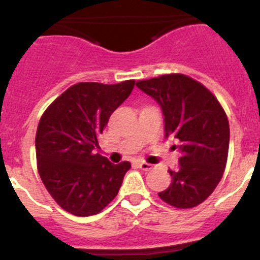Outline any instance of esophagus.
<instances>
[{
  "label": "esophagus",
  "instance_id": "esophagus-1",
  "mask_svg": "<svg viewBox=\"0 0 260 260\" xmlns=\"http://www.w3.org/2000/svg\"><path fill=\"white\" fill-rule=\"evenodd\" d=\"M138 167L142 169L143 171H149V170L153 169V166L149 165V163H145V162H139L138 163Z\"/></svg>",
  "mask_w": 260,
  "mask_h": 260
}]
</instances>
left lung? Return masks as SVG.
Instances as JSON below:
<instances>
[{"instance_id": "1", "label": "left lung", "mask_w": 260, "mask_h": 260, "mask_svg": "<svg viewBox=\"0 0 260 260\" xmlns=\"http://www.w3.org/2000/svg\"><path fill=\"white\" fill-rule=\"evenodd\" d=\"M137 86L162 108L166 138L180 142L179 167L169 170L171 184L158 195L175 208H194L213 192L224 172L230 144L226 112L206 86L184 74L139 80Z\"/></svg>"}]
</instances>
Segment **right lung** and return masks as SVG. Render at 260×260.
<instances>
[{
    "label": "right lung",
    "instance_id": "right-lung-1",
    "mask_svg": "<svg viewBox=\"0 0 260 260\" xmlns=\"http://www.w3.org/2000/svg\"><path fill=\"white\" fill-rule=\"evenodd\" d=\"M134 85L135 80L74 84L42 115L36 135L39 176L54 202L74 216L106 208L132 167L130 162L113 165L95 148L110 116Z\"/></svg>",
    "mask_w": 260,
    "mask_h": 260
}]
</instances>
